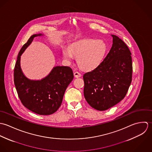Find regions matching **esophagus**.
<instances>
[{
  "label": "esophagus",
  "mask_w": 152,
  "mask_h": 152,
  "mask_svg": "<svg viewBox=\"0 0 152 152\" xmlns=\"http://www.w3.org/2000/svg\"><path fill=\"white\" fill-rule=\"evenodd\" d=\"M74 76H75V77H80L82 76V75L79 72H75L74 73Z\"/></svg>",
  "instance_id": "obj_1"
}]
</instances>
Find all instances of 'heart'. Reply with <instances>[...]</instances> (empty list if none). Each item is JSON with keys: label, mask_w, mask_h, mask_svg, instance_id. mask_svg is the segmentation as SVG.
Returning a JSON list of instances; mask_svg holds the SVG:
<instances>
[{"label": "heart", "mask_w": 152, "mask_h": 152, "mask_svg": "<svg viewBox=\"0 0 152 152\" xmlns=\"http://www.w3.org/2000/svg\"><path fill=\"white\" fill-rule=\"evenodd\" d=\"M106 50V46L103 41L90 39L75 43L70 48L63 47L62 55L68 61L77 57V63L81 68L91 70L100 63Z\"/></svg>", "instance_id": "obj_1"}]
</instances>
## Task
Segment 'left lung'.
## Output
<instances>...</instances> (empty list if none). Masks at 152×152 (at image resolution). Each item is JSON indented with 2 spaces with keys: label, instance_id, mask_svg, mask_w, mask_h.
Returning a JSON list of instances; mask_svg holds the SVG:
<instances>
[{
  "label": "left lung",
  "instance_id": "left-lung-1",
  "mask_svg": "<svg viewBox=\"0 0 152 152\" xmlns=\"http://www.w3.org/2000/svg\"><path fill=\"white\" fill-rule=\"evenodd\" d=\"M113 45L104 60L83 75L84 96L93 108L106 110L127 94L132 78L131 52L126 43L113 34Z\"/></svg>",
  "mask_w": 152,
  "mask_h": 152
}]
</instances>
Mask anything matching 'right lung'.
Instances as JSON below:
<instances>
[{
	"mask_svg": "<svg viewBox=\"0 0 152 152\" xmlns=\"http://www.w3.org/2000/svg\"><path fill=\"white\" fill-rule=\"evenodd\" d=\"M40 35L31 36L21 48L14 68V83L25 107L40 115H49L61 106L64 91L73 79V73L69 66H56L41 80H31L24 76L20 65V56L33 38Z\"/></svg>",
	"mask_w": 152,
	"mask_h": 152,
	"instance_id": "add662e5",
	"label": "right lung"
}]
</instances>
